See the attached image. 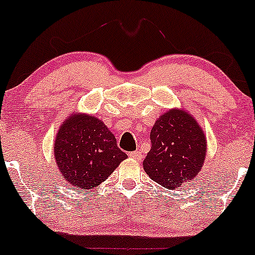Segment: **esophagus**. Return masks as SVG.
<instances>
[{
	"label": "esophagus",
	"instance_id": "34e87169",
	"mask_svg": "<svg viewBox=\"0 0 255 255\" xmlns=\"http://www.w3.org/2000/svg\"><path fill=\"white\" fill-rule=\"evenodd\" d=\"M128 157H131V158L133 159H137V161H139V159H142V153H140L139 151H132L128 153Z\"/></svg>",
	"mask_w": 255,
	"mask_h": 255
}]
</instances>
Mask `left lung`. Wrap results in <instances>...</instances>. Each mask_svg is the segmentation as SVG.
<instances>
[{
    "mask_svg": "<svg viewBox=\"0 0 255 255\" xmlns=\"http://www.w3.org/2000/svg\"><path fill=\"white\" fill-rule=\"evenodd\" d=\"M151 149L143 162L149 177L166 189L191 182L202 168L207 140L190 113L172 109L163 113L152 127Z\"/></svg>",
    "mask_w": 255,
    "mask_h": 255,
    "instance_id": "left-lung-1",
    "label": "left lung"
}]
</instances>
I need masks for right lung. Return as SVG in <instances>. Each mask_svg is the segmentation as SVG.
<instances>
[{"instance_id":"add662e5","label":"right lung","mask_w":255,"mask_h":255,"mask_svg":"<svg viewBox=\"0 0 255 255\" xmlns=\"http://www.w3.org/2000/svg\"><path fill=\"white\" fill-rule=\"evenodd\" d=\"M53 151L64 180L79 189L99 185L128 157L102 121L80 113L62 123Z\"/></svg>"}]
</instances>
